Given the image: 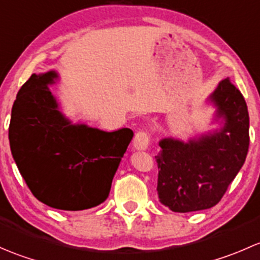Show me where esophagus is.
Returning <instances> with one entry per match:
<instances>
[{
    "instance_id": "1",
    "label": "esophagus",
    "mask_w": 260,
    "mask_h": 260,
    "mask_svg": "<svg viewBox=\"0 0 260 260\" xmlns=\"http://www.w3.org/2000/svg\"><path fill=\"white\" fill-rule=\"evenodd\" d=\"M149 135L146 131H140V132L136 133L135 140H133V146L136 149H147L149 146Z\"/></svg>"
}]
</instances>
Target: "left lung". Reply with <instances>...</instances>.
<instances>
[{
	"label": "left lung",
	"instance_id": "obj_1",
	"mask_svg": "<svg viewBox=\"0 0 260 260\" xmlns=\"http://www.w3.org/2000/svg\"><path fill=\"white\" fill-rule=\"evenodd\" d=\"M217 113L226 120L221 132L182 143L159 142L157 192L175 212L210 209L226 192L245 162L249 148V114L239 89L224 79L212 93Z\"/></svg>",
	"mask_w": 260,
	"mask_h": 260
}]
</instances>
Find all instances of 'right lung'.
<instances>
[{
  "label": "right lung",
  "instance_id": "obj_1",
  "mask_svg": "<svg viewBox=\"0 0 260 260\" xmlns=\"http://www.w3.org/2000/svg\"><path fill=\"white\" fill-rule=\"evenodd\" d=\"M55 77L54 72L32 74L21 86L10 120V147L39 201L59 210H85L107 200L133 132L70 124L48 88Z\"/></svg>",
  "mask_w": 260,
  "mask_h": 260
}]
</instances>
